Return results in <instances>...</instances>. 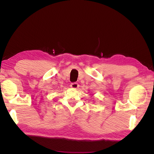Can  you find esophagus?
<instances>
[{
	"label": "esophagus",
	"mask_w": 154,
	"mask_h": 154,
	"mask_svg": "<svg viewBox=\"0 0 154 154\" xmlns=\"http://www.w3.org/2000/svg\"><path fill=\"white\" fill-rule=\"evenodd\" d=\"M79 87L78 83H72L71 84V87L72 88H77Z\"/></svg>",
	"instance_id": "1"
}]
</instances>
